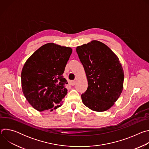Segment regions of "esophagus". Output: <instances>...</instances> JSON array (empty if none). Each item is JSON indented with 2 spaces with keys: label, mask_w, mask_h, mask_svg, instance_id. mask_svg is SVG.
Here are the masks:
<instances>
[{
  "label": "esophagus",
  "mask_w": 149,
  "mask_h": 149,
  "mask_svg": "<svg viewBox=\"0 0 149 149\" xmlns=\"http://www.w3.org/2000/svg\"><path fill=\"white\" fill-rule=\"evenodd\" d=\"M75 84V81H70V85H71V86H74Z\"/></svg>",
  "instance_id": "1"
}]
</instances>
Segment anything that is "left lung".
Masks as SVG:
<instances>
[{
  "instance_id": "obj_1",
  "label": "left lung",
  "mask_w": 149,
  "mask_h": 149,
  "mask_svg": "<svg viewBox=\"0 0 149 149\" xmlns=\"http://www.w3.org/2000/svg\"><path fill=\"white\" fill-rule=\"evenodd\" d=\"M76 51L88 81L87 90L81 95L82 102L95 111L109 110L123 88L124 76L119 59L98 40L77 47Z\"/></svg>"
}]
</instances>
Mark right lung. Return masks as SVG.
<instances>
[{
	"label": "right lung",
	"instance_id": "obj_1",
	"mask_svg": "<svg viewBox=\"0 0 149 149\" xmlns=\"http://www.w3.org/2000/svg\"><path fill=\"white\" fill-rule=\"evenodd\" d=\"M72 52L70 47L48 43L26 61L21 73L22 91L36 110L52 111L60 107L67 94L62 74Z\"/></svg>",
	"mask_w": 149,
	"mask_h": 149
}]
</instances>
